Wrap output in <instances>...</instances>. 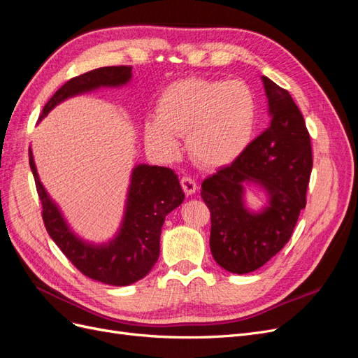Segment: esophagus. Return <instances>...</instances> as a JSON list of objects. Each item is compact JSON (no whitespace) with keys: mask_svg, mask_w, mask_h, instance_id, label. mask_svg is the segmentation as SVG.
I'll list each match as a JSON object with an SVG mask.
<instances>
[{"mask_svg":"<svg viewBox=\"0 0 358 358\" xmlns=\"http://www.w3.org/2000/svg\"><path fill=\"white\" fill-rule=\"evenodd\" d=\"M180 185H182V189L185 191L187 196H192V194L196 192V189H197V182L189 176H182L180 178Z\"/></svg>","mask_w":358,"mask_h":358,"instance_id":"obj_1","label":"esophagus"}]
</instances>
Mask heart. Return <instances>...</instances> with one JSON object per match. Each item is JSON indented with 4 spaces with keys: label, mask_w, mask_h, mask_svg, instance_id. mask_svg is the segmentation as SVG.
I'll return each mask as SVG.
<instances>
[{
    "label": "heart",
    "mask_w": 358,
    "mask_h": 358,
    "mask_svg": "<svg viewBox=\"0 0 358 358\" xmlns=\"http://www.w3.org/2000/svg\"><path fill=\"white\" fill-rule=\"evenodd\" d=\"M255 96L241 80L191 78L170 85L145 124L146 143L162 157L179 152L187 136L191 158L203 167H222L239 157L252 137Z\"/></svg>",
    "instance_id": "heart-1"
}]
</instances>
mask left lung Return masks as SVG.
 I'll return each instance as SVG.
<instances>
[{"label":"left lung","instance_id":"1","mask_svg":"<svg viewBox=\"0 0 358 358\" xmlns=\"http://www.w3.org/2000/svg\"><path fill=\"white\" fill-rule=\"evenodd\" d=\"M270 122L230 166L204 179L201 199L210 210V251L222 268L254 272L282 249L306 206L312 148L305 119L287 90L263 76ZM262 186L269 206L249 213L243 187Z\"/></svg>","mask_w":358,"mask_h":358}]
</instances>
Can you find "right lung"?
<instances>
[{
	"mask_svg": "<svg viewBox=\"0 0 358 358\" xmlns=\"http://www.w3.org/2000/svg\"><path fill=\"white\" fill-rule=\"evenodd\" d=\"M131 70L129 66H112L76 76L53 94L43 107L38 121L58 103L73 95L99 90L101 86L125 85L131 79ZM29 167L36 180L46 230L79 272L115 287L137 282L150 272L159 257V236L166 216L185 199L175 171L148 164L134 167L121 229L113 241L96 246L83 242L70 230L58 206L41 185L31 149Z\"/></svg>",
	"mask_w": 358,
	"mask_h": 358,
	"instance_id": "obj_1",
	"label": "right lung"
}]
</instances>
